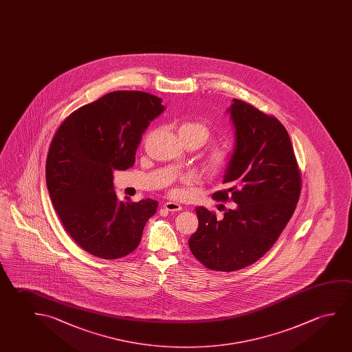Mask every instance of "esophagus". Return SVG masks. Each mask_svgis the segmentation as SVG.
Here are the masks:
<instances>
[{"instance_id": "34e87169", "label": "esophagus", "mask_w": 352, "mask_h": 352, "mask_svg": "<svg viewBox=\"0 0 352 352\" xmlns=\"http://www.w3.org/2000/svg\"><path fill=\"white\" fill-rule=\"evenodd\" d=\"M163 207H164V210H167V211L169 212H179L182 211V208H183V207L179 205V204H177V202H172V201H167V202H164Z\"/></svg>"}]
</instances>
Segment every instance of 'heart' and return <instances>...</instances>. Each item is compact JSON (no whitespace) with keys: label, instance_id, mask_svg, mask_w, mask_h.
<instances>
[{"label":"heart","instance_id":"1","mask_svg":"<svg viewBox=\"0 0 352 352\" xmlns=\"http://www.w3.org/2000/svg\"><path fill=\"white\" fill-rule=\"evenodd\" d=\"M180 139L186 142H197L204 145L211 138V129L201 122H185L178 128ZM230 160V151L226 146L214 145L212 146L205 156V166L208 172L218 173L227 167Z\"/></svg>","mask_w":352,"mask_h":352}]
</instances>
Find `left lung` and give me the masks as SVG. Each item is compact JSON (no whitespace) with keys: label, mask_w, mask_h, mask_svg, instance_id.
Wrapping results in <instances>:
<instances>
[{"label":"left lung","mask_w":352,"mask_h":352,"mask_svg":"<svg viewBox=\"0 0 352 352\" xmlns=\"http://www.w3.org/2000/svg\"><path fill=\"white\" fill-rule=\"evenodd\" d=\"M235 148L217 201L236 205L222 219L196 207L199 228L189 239L192 254L212 271L235 272L260 260L280 236L301 192V173L284 125L271 114L234 98L228 109Z\"/></svg>","instance_id":"obj_1"}]
</instances>
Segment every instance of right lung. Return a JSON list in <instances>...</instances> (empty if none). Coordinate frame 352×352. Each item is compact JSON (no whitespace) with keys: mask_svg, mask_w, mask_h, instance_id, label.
I'll return each mask as SVG.
<instances>
[{"mask_svg":"<svg viewBox=\"0 0 352 352\" xmlns=\"http://www.w3.org/2000/svg\"><path fill=\"white\" fill-rule=\"evenodd\" d=\"M162 100L142 91L109 92L60 123L46 160L50 199L65 232L103 260L131 254L158 202L119 200L113 170L135 162L136 148Z\"/></svg>","mask_w":352,"mask_h":352,"instance_id":"1","label":"right lung"}]
</instances>
